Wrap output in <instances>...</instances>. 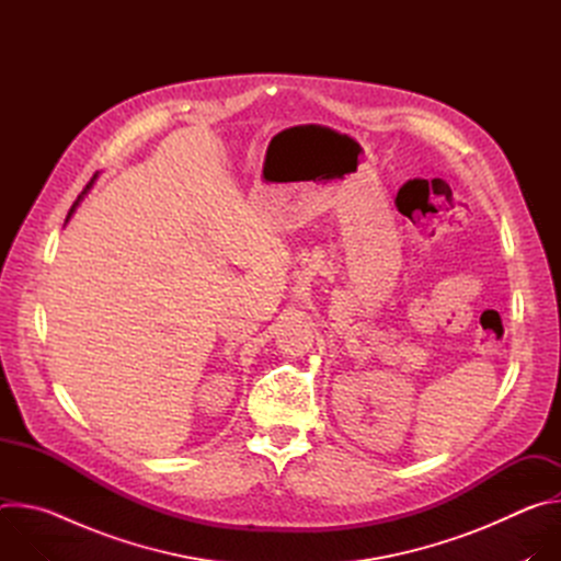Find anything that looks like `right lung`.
<instances>
[{"label": "right lung", "mask_w": 561, "mask_h": 561, "mask_svg": "<svg viewBox=\"0 0 561 561\" xmlns=\"http://www.w3.org/2000/svg\"><path fill=\"white\" fill-rule=\"evenodd\" d=\"M95 178H98V173H95V175H93V180H91V182H89V186H87V188H84V191H82V195H79V197H77V202H75V204H72V206H70V210H68V217H66V221H68V219H70V215H72V213H75V208H77V206H79V202H82V197H84V195H87V191H91V186H93V182H95Z\"/></svg>", "instance_id": "right-lung-1"}]
</instances>
